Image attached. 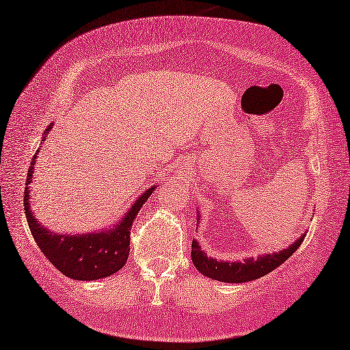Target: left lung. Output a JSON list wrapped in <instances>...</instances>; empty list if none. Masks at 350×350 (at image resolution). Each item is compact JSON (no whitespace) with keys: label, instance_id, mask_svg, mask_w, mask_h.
Masks as SVG:
<instances>
[{"label":"left lung","instance_id":"obj_1","mask_svg":"<svg viewBox=\"0 0 350 350\" xmlns=\"http://www.w3.org/2000/svg\"><path fill=\"white\" fill-rule=\"evenodd\" d=\"M197 220H200V214L197 216ZM304 238L305 233L300 236L299 239H295V243L289 245L288 249H283L280 252H277V254L272 252V254L260 255L258 258L250 256L245 258L244 261H217L216 258L208 256L205 252L202 250L200 244L193 239L191 258L193 266L197 267V271L203 273L205 277L225 283H245L256 280V278L260 277H265L266 273L272 272L273 269L283 265V262L299 249Z\"/></svg>","mask_w":350,"mask_h":350}]
</instances>
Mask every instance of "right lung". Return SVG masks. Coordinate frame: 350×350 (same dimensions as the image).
<instances>
[{"label":"right lung","mask_w":350,"mask_h":350,"mask_svg":"<svg viewBox=\"0 0 350 350\" xmlns=\"http://www.w3.org/2000/svg\"><path fill=\"white\" fill-rule=\"evenodd\" d=\"M51 126L53 123L48 125L45 133L50 131ZM39 152L40 148L31 159V167L28 170V178H26L25 214L31 233L34 236L42 254L50 260L57 271H61L64 275L73 278V280H98V278L109 277L120 271L125 266L128 254H130V233L134 219L141 211L144 203L147 202V198L152 196L154 186L148 187L112 228L83 234L56 233V231L44 227L36 219L29 203L31 196L28 185L32 181Z\"/></svg>","instance_id":"obj_1"}]
</instances>
